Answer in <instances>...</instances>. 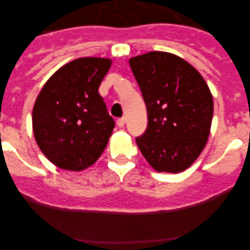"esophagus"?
Instances as JSON below:
<instances>
[{
  "label": "esophagus",
  "instance_id": "obj_1",
  "mask_svg": "<svg viewBox=\"0 0 250 250\" xmlns=\"http://www.w3.org/2000/svg\"><path fill=\"white\" fill-rule=\"evenodd\" d=\"M117 125L118 127H123V125H125V117H121V118H118L117 120Z\"/></svg>",
  "mask_w": 250,
  "mask_h": 250
}]
</instances>
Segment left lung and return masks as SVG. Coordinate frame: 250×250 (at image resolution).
<instances>
[{"label":"left lung","mask_w":250,"mask_h":250,"mask_svg":"<svg viewBox=\"0 0 250 250\" xmlns=\"http://www.w3.org/2000/svg\"><path fill=\"white\" fill-rule=\"evenodd\" d=\"M139 84L147 128L138 147L157 172L188 169L206 146L213 118V97L200 72L178 55L148 52L130 58Z\"/></svg>","instance_id":"obj_1"}]
</instances>
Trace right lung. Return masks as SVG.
Listing matches in <instances>:
<instances>
[{
	"instance_id": "add662e5",
	"label": "right lung",
	"mask_w": 250,
	"mask_h": 250,
	"mask_svg": "<svg viewBox=\"0 0 250 250\" xmlns=\"http://www.w3.org/2000/svg\"><path fill=\"white\" fill-rule=\"evenodd\" d=\"M110 66L105 58L72 60L52 75L35 102V139L62 169H85L106 147L115 121L98 89Z\"/></svg>"
}]
</instances>
